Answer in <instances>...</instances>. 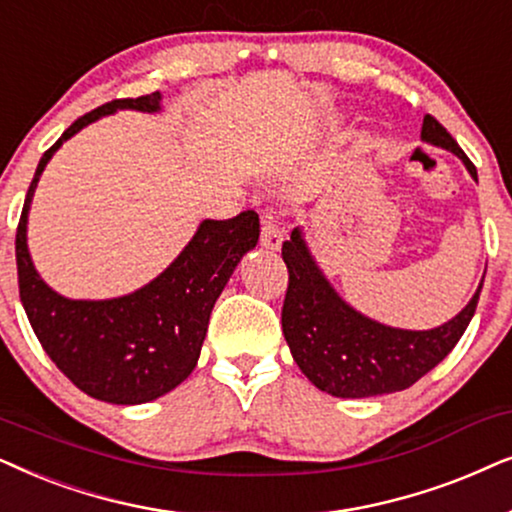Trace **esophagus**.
Here are the masks:
<instances>
[{"label": "esophagus", "instance_id": "34e87169", "mask_svg": "<svg viewBox=\"0 0 512 512\" xmlns=\"http://www.w3.org/2000/svg\"><path fill=\"white\" fill-rule=\"evenodd\" d=\"M283 238H285V231L281 224H278L276 215H262V234H260V241L267 250H278L283 245Z\"/></svg>", "mask_w": 512, "mask_h": 512}]
</instances>
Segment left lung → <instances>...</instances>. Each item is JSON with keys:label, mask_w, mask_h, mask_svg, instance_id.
Returning <instances> with one entry per match:
<instances>
[{"label": "left lung", "mask_w": 512, "mask_h": 512, "mask_svg": "<svg viewBox=\"0 0 512 512\" xmlns=\"http://www.w3.org/2000/svg\"><path fill=\"white\" fill-rule=\"evenodd\" d=\"M421 140L459 156L478 182V170L456 140L431 114L424 117ZM288 292L283 302V335L306 379L335 398H372L410 388L454 349L473 318L482 283L452 320L433 330H400L346 304L313 260L302 229L283 243Z\"/></svg>", "instance_id": "obj_1"}]
</instances>
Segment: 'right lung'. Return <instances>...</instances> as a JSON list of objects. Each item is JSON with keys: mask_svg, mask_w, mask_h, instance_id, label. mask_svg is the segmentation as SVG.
<instances>
[{"mask_svg": "<svg viewBox=\"0 0 512 512\" xmlns=\"http://www.w3.org/2000/svg\"><path fill=\"white\" fill-rule=\"evenodd\" d=\"M117 109L161 112V93L112 100L84 114L44 152L27 189L16 231L20 302L34 335L79 391L112 405H142L180 386L199 363L210 311L245 252L260 238L255 210L203 220L185 250L154 281L124 297L70 299L34 269L27 213L46 163L65 140Z\"/></svg>", "mask_w": 512, "mask_h": 512, "instance_id": "add662e5", "label": "right lung"}]
</instances>
